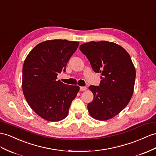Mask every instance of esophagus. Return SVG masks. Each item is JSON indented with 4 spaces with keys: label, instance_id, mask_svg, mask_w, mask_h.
I'll use <instances>...</instances> for the list:
<instances>
[{
    "label": "esophagus",
    "instance_id": "1",
    "mask_svg": "<svg viewBox=\"0 0 156 156\" xmlns=\"http://www.w3.org/2000/svg\"><path fill=\"white\" fill-rule=\"evenodd\" d=\"M80 91H86L87 90V87L82 86V87H80Z\"/></svg>",
    "mask_w": 156,
    "mask_h": 156
}]
</instances>
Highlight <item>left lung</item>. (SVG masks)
I'll return each instance as SVG.
<instances>
[{
	"mask_svg": "<svg viewBox=\"0 0 156 156\" xmlns=\"http://www.w3.org/2000/svg\"><path fill=\"white\" fill-rule=\"evenodd\" d=\"M80 50L95 73L102 75L99 86L89 87L94 94L89 113L99 121L112 119L125 108L134 92L136 70L130 55L121 45L106 41L82 44Z\"/></svg>",
	"mask_w": 156,
	"mask_h": 156,
	"instance_id": "left-lung-1",
	"label": "left lung"
}]
</instances>
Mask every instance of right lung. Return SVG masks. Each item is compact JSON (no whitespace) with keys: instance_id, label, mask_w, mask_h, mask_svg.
<instances>
[{"instance_id":"right-lung-1","label":"right lung","mask_w":156,"mask_h":156,"mask_svg":"<svg viewBox=\"0 0 156 156\" xmlns=\"http://www.w3.org/2000/svg\"><path fill=\"white\" fill-rule=\"evenodd\" d=\"M79 45L66 39L40 43L26 57L22 69V90L28 105L48 121H59L69 113L72 101L80 90L78 86L57 80Z\"/></svg>"}]
</instances>
